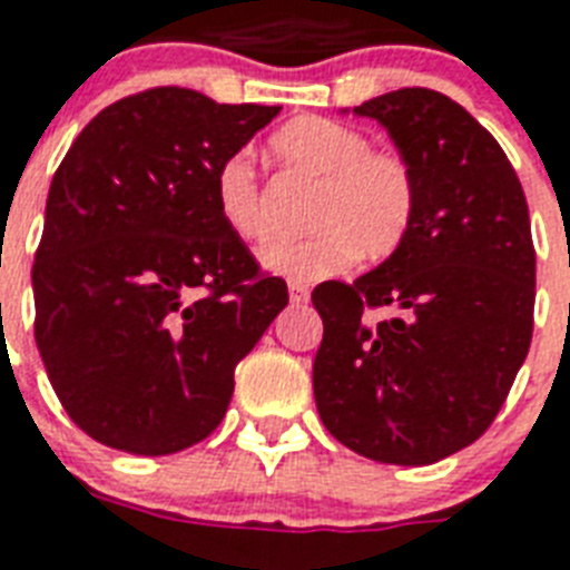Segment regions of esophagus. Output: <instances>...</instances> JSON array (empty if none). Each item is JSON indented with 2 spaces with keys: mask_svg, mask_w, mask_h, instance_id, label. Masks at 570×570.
<instances>
[{
  "mask_svg": "<svg viewBox=\"0 0 570 570\" xmlns=\"http://www.w3.org/2000/svg\"><path fill=\"white\" fill-rule=\"evenodd\" d=\"M289 302L293 304H304L307 298H311V289H307V284H302V281H289Z\"/></svg>",
  "mask_w": 570,
  "mask_h": 570,
  "instance_id": "34e87169",
  "label": "esophagus"
}]
</instances>
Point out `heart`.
<instances>
[{
	"label": "heart",
	"mask_w": 570,
	"mask_h": 570,
	"mask_svg": "<svg viewBox=\"0 0 570 570\" xmlns=\"http://www.w3.org/2000/svg\"><path fill=\"white\" fill-rule=\"evenodd\" d=\"M272 154L307 180L320 183L302 239L268 242L259 263L293 281H322L357 259H384L405 242L416 213L411 165L390 150H373L366 132L328 118H295L272 136ZM215 206L239 239L266 236L257 174L245 154L224 159L215 174Z\"/></svg>",
	"instance_id": "b5f03b06"
}]
</instances>
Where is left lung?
Segmentation results:
<instances>
[{"label":"left lung","mask_w":570,"mask_h":570,"mask_svg":"<svg viewBox=\"0 0 570 570\" xmlns=\"http://www.w3.org/2000/svg\"><path fill=\"white\" fill-rule=\"evenodd\" d=\"M416 180L405 242L352 284L313 289L325 334L313 396L325 429L384 464H434L494 423L527 361L535 248L521 180L455 100L399 88L355 106ZM370 309H390L373 323Z\"/></svg>","instance_id":"8db88e82"}]
</instances>
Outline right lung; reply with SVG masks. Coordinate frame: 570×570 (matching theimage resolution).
Instances as JSON below:
<instances>
[{"instance_id": "obj_1", "label": "right lung", "mask_w": 570, "mask_h": 570, "mask_svg": "<svg viewBox=\"0 0 570 570\" xmlns=\"http://www.w3.org/2000/svg\"><path fill=\"white\" fill-rule=\"evenodd\" d=\"M277 111L150 88L102 109L58 165L31 268L35 340L94 441L132 455L204 441L236 364L289 302L215 206L222 163Z\"/></svg>"}]
</instances>
